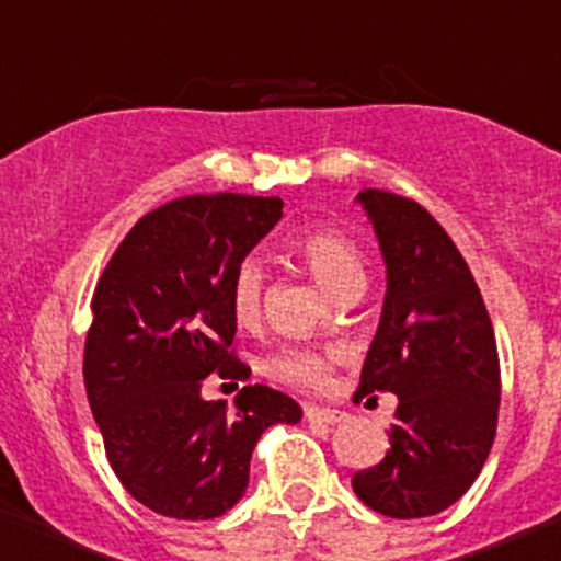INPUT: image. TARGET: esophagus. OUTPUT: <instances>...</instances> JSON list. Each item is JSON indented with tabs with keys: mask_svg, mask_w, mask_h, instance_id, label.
I'll return each mask as SVG.
<instances>
[{
	"mask_svg": "<svg viewBox=\"0 0 561 561\" xmlns=\"http://www.w3.org/2000/svg\"><path fill=\"white\" fill-rule=\"evenodd\" d=\"M304 417L309 423H325V426H333V423L344 421L342 410H331V407H317V404H307L304 407Z\"/></svg>",
	"mask_w": 561,
	"mask_h": 561,
	"instance_id": "esophagus-1",
	"label": "esophagus"
}]
</instances>
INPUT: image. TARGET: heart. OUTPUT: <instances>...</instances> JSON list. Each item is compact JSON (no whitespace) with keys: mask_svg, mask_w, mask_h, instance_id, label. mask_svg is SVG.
I'll use <instances>...</instances> for the list:
<instances>
[{"mask_svg":"<svg viewBox=\"0 0 561 561\" xmlns=\"http://www.w3.org/2000/svg\"><path fill=\"white\" fill-rule=\"evenodd\" d=\"M298 254L307 260L317 279L336 296L364 290L366 263L358 244L333 225H317L298 236ZM230 312L239 325H254L265 304V271L260 260L244 257L230 276ZM342 353L333 347H285L268 358V375L285 386L322 388L333 375Z\"/></svg>","mask_w":561,"mask_h":561,"instance_id":"1","label":"heart"}]
</instances>
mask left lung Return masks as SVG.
<instances>
[{
	"label": "left lung",
	"mask_w": 561,
	"mask_h": 561,
	"mask_svg": "<svg viewBox=\"0 0 561 561\" xmlns=\"http://www.w3.org/2000/svg\"><path fill=\"white\" fill-rule=\"evenodd\" d=\"M358 201L380 239L388 293L355 401L390 390L399 404L390 450L353 474V491L388 518H426L467 494L494 445V328L467 260L421 203L386 190Z\"/></svg>",
	"instance_id": "obj_1"
}]
</instances>
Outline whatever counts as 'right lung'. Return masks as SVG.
Here are the masks:
<instances>
[{
    "mask_svg": "<svg viewBox=\"0 0 561 561\" xmlns=\"http://www.w3.org/2000/svg\"><path fill=\"white\" fill-rule=\"evenodd\" d=\"M282 206L236 192L175 197L135 222L94 287L89 407L116 478L160 516H222L244 494L260 434L301 421V407L268 386L241 388L233 407L201 393L208 375L249 380L230 276Z\"/></svg>",
    "mask_w": 561,
    "mask_h": 561,
    "instance_id": "add662e5",
    "label": "right lung"
}]
</instances>
